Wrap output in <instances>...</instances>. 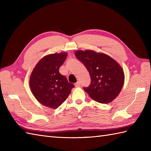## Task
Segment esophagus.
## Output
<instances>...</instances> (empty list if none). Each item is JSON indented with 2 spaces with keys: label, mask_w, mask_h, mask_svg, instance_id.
<instances>
[{
  "label": "esophagus",
  "mask_w": 151,
  "mask_h": 151,
  "mask_svg": "<svg viewBox=\"0 0 151 151\" xmlns=\"http://www.w3.org/2000/svg\"><path fill=\"white\" fill-rule=\"evenodd\" d=\"M81 86V83H80V82H77L75 84V86L76 87H79V86Z\"/></svg>",
  "instance_id": "esophagus-1"
}]
</instances>
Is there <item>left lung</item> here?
<instances>
[{
	"label": "left lung",
	"instance_id": "1",
	"mask_svg": "<svg viewBox=\"0 0 151 151\" xmlns=\"http://www.w3.org/2000/svg\"><path fill=\"white\" fill-rule=\"evenodd\" d=\"M76 57L84 64L91 77V83L84 89L93 100L108 104L119 94L124 75L121 67L111 57L93 50H78Z\"/></svg>",
	"mask_w": 151,
	"mask_h": 151
}]
</instances>
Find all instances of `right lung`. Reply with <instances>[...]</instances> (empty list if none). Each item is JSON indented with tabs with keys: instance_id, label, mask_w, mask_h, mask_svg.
I'll return each instance as SVG.
<instances>
[{
	"instance_id": "1",
	"label": "right lung",
	"mask_w": 151,
	"mask_h": 151,
	"mask_svg": "<svg viewBox=\"0 0 151 151\" xmlns=\"http://www.w3.org/2000/svg\"><path fill=\"white\" fill-rule=\"evenodd\" d=\"M65 52L43 57L37 63L30 78L32 93L41 104L56 109L65 101L75 87L61 75L60 67L65 62Z\"/></svg>"
}]
</instances>
